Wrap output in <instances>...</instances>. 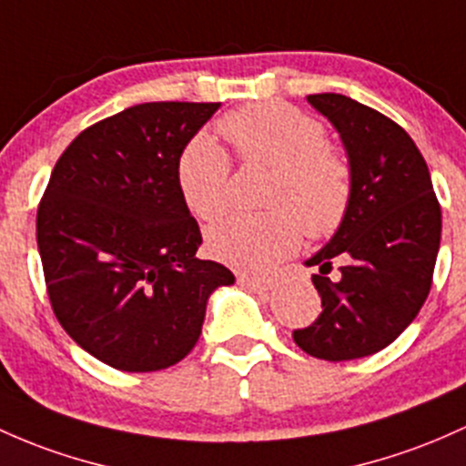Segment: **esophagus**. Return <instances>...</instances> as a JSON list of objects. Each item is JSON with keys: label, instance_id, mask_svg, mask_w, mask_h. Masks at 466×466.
Wrapping results in <instances>:
<instances>
[{"label": "esophagus", "instance_id": "obj_1", "mask_svg": "<svg viewBox=\"0 0 466 466\" xmlns=\"http://www.w3.org/2000/svg\"><path fill=\"white\" fill-rule=\"evenodd\" d=\"M238 283L245 285V288L254 289V291H265L272 288V280L265 279V276H249V274H241L238 276Z\"/></svg>", "mask_w": 466, "mask_h": 466}]
</instances>
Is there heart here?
<instances>
[{
    "label": "heart",
    "instance_id": "obj_1",
    "mask_svg": "<svg viewBox=\"0 0 466 466\" xmlns=\"http://www.w3.org/2000/svg\"><path fill=\"white\" fill-rule=\"evenodd\" d=\"M221 132L248 166L272 170L263 214H238L208 229L209 257L243 272H265L296 252L300 228L309 238L334 234L350 212L354 172L342 152L327 146L314 116L285 104H252L223 116ZM232 163L212 137L187 143L177 166L183 201L212 221L228 208Z\"/></svg>",
    "mask_w": 466,
    "mask_h": 466
}]
</instances>
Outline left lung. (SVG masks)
I'll list each match as a JSON object with an SVG mask.
<instances>
[{
  "instance_id": "1",
  "label": "left lung",
  "mask_w": 466,
  "mask_h": 466,
  "mask_svg": "<svg viewBox=\"0 0 466 466\" xmlns=\"http://www.w3.org/2000/svg\"><path fill=\"white\" fill-rule=\"evenodd\" d=\"M308 101L339 130L354 172L350 212L331 241L305 265L323 311L294 342L314 358L354 360L391 345L431 289L442 214L429 167L396 121L345 95ZM339 259V274L329 277Z\"/></svg>"
}]
</instances>
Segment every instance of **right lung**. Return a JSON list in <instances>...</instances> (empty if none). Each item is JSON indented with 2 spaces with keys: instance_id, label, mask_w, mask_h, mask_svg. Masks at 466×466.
Segmentation results:
<instances>
[{
  "instance_id": "right-lung-1",
  "label": "right lung",
  "mask_w": 466,
  "mask_h": 466,
  "mask_svg": "<svg viewBox=\"0 0 466 466\" xmlns=\"http://www.w3.org/2000/svg\"><path fill=\"white\" fill-rule=\"evenodd\" d=\"M221 104L152 101L86 127L37 209L46 289L81 350L121 371L177 365L201 336L209 294L232 285L197 258L201 229L177 166Z\"/></svg>"
}]
</instances>
